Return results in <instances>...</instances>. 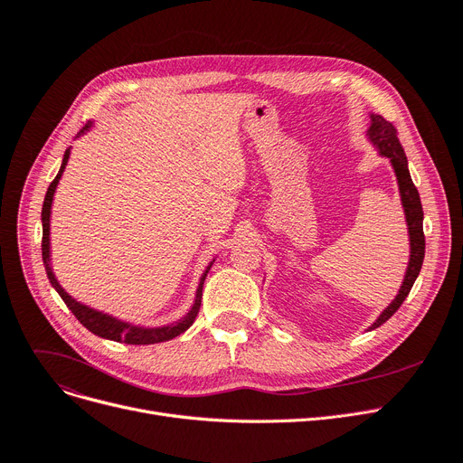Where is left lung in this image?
<instances>
[{
    "label": "left lung",
    "instance_id": "obj_1",
    "mask_svg": "<svg viewBox=\"0 0 463 463\" xmlns=\"http://www.w3.org/2000/svg\"><path fill=\"white\" fill-rule=\"evenodd\" d=\"M368 137L379 148V154L391 159V163L394 166V173H396L398 185H400V194H402V204L405 210V219H407V227H409V241H411V259H409V266H407L405 279L402 283L400 293L392 300V304L379 315V319L370 326V330H373L391 319L392 315L400 309L403 300L407 298L409 290L412 288V283H415V279L419 278L420 269H422L426 240H424V229H422L424 212H422V204H420V197H419V189L411 180L409 168H407V157H405V152L400 144L396 128L391 124V121H386L381 114H372V126L368 129Z\"/></svg>",
    "mask_w": 463,
    "mask_h": 463
}]
</instances>
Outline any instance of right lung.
Here are the masks:
<instances>
[{"mask_svg": "<svg viewBox=\"0 0 463 463\" xmlns=\"http://www.w3.org/2000/svg\"><path fill=\"white\" fill-rule=\"evenodd\" d=\"M90 126L91 124H86L79 131V135L88 131ZM69 152L71 150L67 148L58 176L52 180L51 185H48V191L44 194V203H43V212H41V219H43V244H41L43 262H44V269H46V276H48V279H51L52 287L58 290V295L67 304V307L72 311V315H75V317L80 321V325L86 326L90 332H93L95 335H99V337L112 339V342H124V344H129V345H150V344L168 342V339H173V337L184 334L194 323V319H197L199 309H201V300H203V285H204L208 270L212 269V264L208 266L206 272L201 278V285L197 288V297H194V304H193L191 311L185 315L182 321L170 325V326H161V328H142V326H133V325H128V323H121L118 319H112L110 315H105L101 311H95L91 307H86V306L79 304L75 298H71L65 293V290L60 287L58 279L52 274L51 264H48V262H51V238H48V232H51V206H52V199H54V191H56V185L61 178L63 168L67 165Z\"/></svg>", "mask_w": 463, "mask_h": 463, "instance_id": "obj_1", "label": "right lung"}]
</instances>
